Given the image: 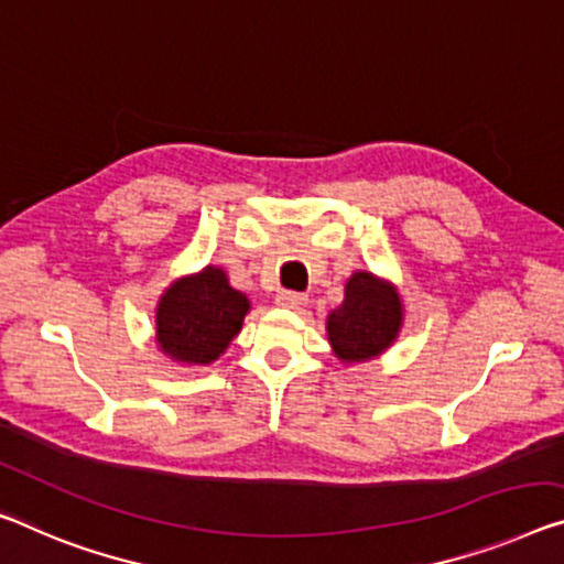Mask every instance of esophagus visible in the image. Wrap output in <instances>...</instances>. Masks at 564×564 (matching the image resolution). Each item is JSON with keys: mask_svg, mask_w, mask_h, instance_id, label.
I'll use <instances>...</instances> for the list:
<instances>
[{"mask_svg": "<svg viewBox=\"0 0 564 564\" xmlns=\"http://www.w3.org/2000/svg\"><path fill=\"white\" fill-rule=\"evenodd\" d=\"M274 302H276V307L297 312V310H302V307L307 305V294H302V292H280L274 297Z\"/></svg>", "mask_w": 564, "mask_h": 564, "instance_id": "34e87169", "label": "esophagus"}]
</instances>
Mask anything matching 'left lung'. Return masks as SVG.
<instances>
[{
  "mask_svg": "<svg viewBox=\"0 0 564 564\" xmlns=\"http://www.w3.org/2000/svg\"><path fill=\"white\" fill-rule=\"evenodd\" d=\"M403 325V305L391 282L355 272L345 282L343 305L327 315V340L345 362L378 358L391 348Z\"/></svg>",
  "mask_w": 564,
  "mask_h": 564,
  "instance_id": "obj_1",
  "label": "left lung"
}]
</instances>
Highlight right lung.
Returning a JSON list of instances; mask_svg holds the SVG:
<instances>
[{
    "mask_svg": "<svg viewBox=\"0 0 564 564\" xmlns=\"http://www.w3.org/2000/svg\"><path fill=\"white\" fill-rule=\"evenodd\" d=\"M249 312L247 294L234 290L221 267L181 276L155 307V343L171 360L209 366L239 335Z\"/></svg>",
    "mask_w": 564,
    "mask_h": 564,
    "instance_id": "add662e5",
    "label": "right lung"
}]
</instances>
